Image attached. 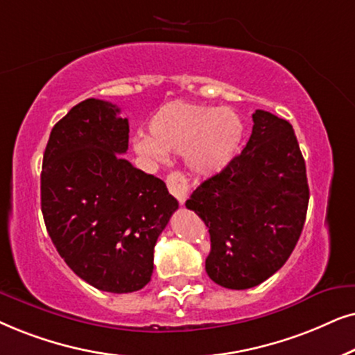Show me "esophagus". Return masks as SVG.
<instances>
[{
	"mask_svg": "<svg viewBox=\"0 0 355 355\" xmlns=\"http://www.w3.org/2000/svg\"><path fill=\"white\" fill-rule=\"evenodd\" d=\"M167 188L172 195L177 198L180 205H185L188 198V190H190V185H188L187 177L182 172H172L167 175Z\"/></svg>",
	"mask_w": 355,
	"mask_h": 355,
	"instance_id": "34e87169",
	"label": "esophagus"
}]
</instances>
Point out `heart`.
Listing matches in <instances>:
<instances>
[{"label":"heart","mask_w":355,"mask_h":355,"mask_svg":"<svg viewBox=\"0 0 355 355\" xmlns=\"http://www.w3.org/2000/svg\"><path fill=\"white\" fill-rule=\"evenodd\" d=\"M243 121L230 108L173 102L149 121V138L136 139L135 149L153 159L183 153L187 165L200 175L225 167L242 143Z\"/></svg>","instance_id":"heart-1"}]
</instances>
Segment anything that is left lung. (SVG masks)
I'll return each mask as SVG.
<instances>
[{"label":"left lung","instance_id":"8db88e82","mask_svg":"<svg viewBox=\"0 0 355 355\" xmlns=\"http://www.w3.org/2000/svg\"><path fill=\"white\" fill-rule=\"evenodd\" d=\"M309 198L305 160L292 125L257 110L245 149L185 202L209 229L207 276L235 291L271 277L299 242Z\"/></svg>","mask_w":355,"mask_h":355}]
</instances>
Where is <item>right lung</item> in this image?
Here are the masks:
<instances>
[{"mask_svg":"<svg viewBox=\"0 0 355 355\" xmlns=\"http://www.w3.org/2000/svg\"><path fill=\"white\" fill-rule=\"evenodd\" d=\"M128 118L110 102L87 98L56 123L42 164V214L64 263L103 292L143 289L154 247L178 201L165 183L136 168Z\"/></svg>","mask_w":355,"mask_h":355,"instance_id":"right-lung-1","label":"right lung"}]
</instances>
